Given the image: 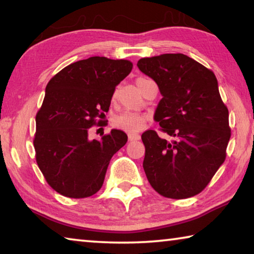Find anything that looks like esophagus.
<instances>
[{
  "label": "esophagus",
  "instance_id": "1",
  "mask_svg": "<svg viewBox=\"0 0 254 254\" xmlns=\"http://www.w3.org/2000/svg\"><path fill=\"white\" fill-rule=\"evenodd\" d=\"M134 140H140V135L134 134V133H130V134H128V141H134Z\"/></svg>",
  "mask_w": 254,
  "mask_h": 254
}]
</instances>
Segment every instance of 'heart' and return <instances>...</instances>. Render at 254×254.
Listing matches in <instances>:
<instances>
[{"label": "heart", "instance_id": "heart-1", "mask_svg": "<svg viewBox=\"0 0 254 254\" xmlns=\"http://www.w3.org/2000/svg\"><path fill=\"white\" fill-rule=\"evenodd\" d=\"M143 79L145 78H139L136 80V83H139L140 80ZM147 121V115L135 113V112H124V113L118 115L114 119V126L126 132L134 133L142 130Z\"/></svg>", "mask_w": 254, "mask_h": 254}]
</instances>
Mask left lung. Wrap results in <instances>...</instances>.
<instances>
[{
	"instance_id": "1",
	"label": "left lung",
	"mask_w": 254,
	"mask_h": 254,
	"mask_svg": "<svg viewBox=\"0 0 254 254\" xmlns=\"http://www.w3.org/2000/svg\"><path fill=\"white\" fill-rule=\"evenodd\" d=\"M156 81L162 98L154 112L162 132L145 131L143 169L154 190L174 199L203 190L224 162L231 137L229 110L214 72L183 54H163L137 62Z\"/></svg>"
}]
</instances>
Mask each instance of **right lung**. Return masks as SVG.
Returning <instances> with one entry per match:
<instances>
[{
	"mask_svg": "<svg viewBox=\"0 0 254 254\" xmlns=\"http://www.w3.org/2000/svg\"><path fill=\"white\" fill-rule=\"evenodd\" d=\"M132 67L128 60L96 56L70 64L47 85L33 145L47 183L63 196L96 194L112 157L127 143L121 130L113 128L101 140H89L88 130L109 111L115 87Z\"/></svg>",
	"mask_w": 254,
	"mask_h": 254,
	"instance_id": "obj_1",
	"label": "right lung"
}]
</instances>
